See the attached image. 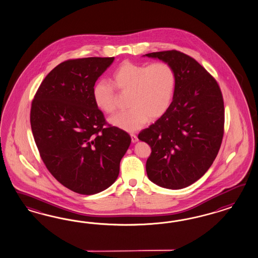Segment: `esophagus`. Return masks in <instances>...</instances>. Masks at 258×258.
Instances as JSON below:
<instances>
[{
    "label": "esophagus",
    "instance_id": "esophagus-1",
    "mask_svg": "<svg viewBox=\"0 0 258 258\" xmlns=\"http://www.w3.org/2000/svg\"><path fill=\"white\" fill-rule=\"evenodd\" d=\"M131 137H132V142L133 143H136L138 141V137L136 136V134H131Z\"/></svg>",
    "mask_w": 258,
    "mask_h": 258
}]
</instances>
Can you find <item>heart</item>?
Returning a JSON list of instances; mask_svg holds the SVG:
<instances>
[{
    "mask_svg": "<svg viewBox=\"0 0 258 258\" xmlns=\"http://www.w3.org/2000/svg\"><path fill=\"white\" fill-rule=\"evenodd\" d=\"M111 84L121 95H126L127 111L110 118L111 125L127 133L136 132L148 120L161 117L174 98L176 74L166 62L141 63L125 61L113 71ZM96 106L105 113H112L117 108L118 96L114 89L105 82H98L93 88Z\"/></svg>",
    "mask_w": 258,
    "mask_h": 258,
    "instance_id": "b5f03b06",
    "label": "heart"
}]
</instances>
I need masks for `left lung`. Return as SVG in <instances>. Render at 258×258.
<instances>
[{
	"label": "left lung",
	"instance_id": "1",
	"mask_svg": "<svg viewBox=\"0 0 258 258\" xmlns=\"http://www.w3.org/2000/svg\"><path fill=\"white\" fill-rule=\"evenodd\" d=\"M146 55L170 63L176 74L170 108L138 135L151 147L147 176L163 188H186L202 177L220 150L224 133L223 94L214 77L181 51Z\"/></svg>",
	"mask_w": 258,
	"mask_h": 258
}]
</instances>
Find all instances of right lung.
Instances as JSON below:
<instances>
[{"mask_svg":"<svg viewBox=\"0 0 258 258\" xmlns=\"http://www.w3.org/2000/svg\"><path fill=\"white\" fill-rule=\"evenodd\" d=\"M114 57L70 59L49 72L32 101L35 145L49 173L66 188L95 195L116 180L128 133L106 122L93 88Z\"/></svg>","mask_w":258,"mask_h":258,"instance_id":"right-lung-1","label":"right lung"}]
</instances>
